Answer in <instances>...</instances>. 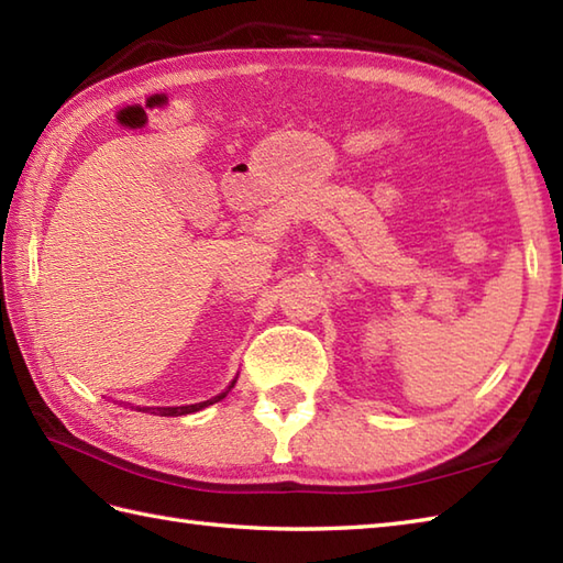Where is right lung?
<instances>
[{
    "mask_svg": "<svg viewBox=\"0 0 563 563\" xmlns=\"http://www.w3.org/2000/svg\"><path fill=\"white\" fill-rule=\"evenodd\" d=\"M232 387H234V382H232ZM227 397V391H222L220 397H214V399H208V401H200V404H190V406H166V409H140V411H147V413H154V416H186V413H196V411H200V409H206V406H210V404H214V401H220V399H224Z\"/></svg>",
    "mask_w": 563,
    "mask_h": 563,
    "instance_id": "obj_1",
    "label": "right lung"
}]
</instances>
